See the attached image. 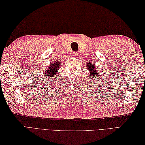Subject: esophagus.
I'll list each match as a JSON object with an SVG mask.
<instances>
[{
  "instance_id": "1",
  "label": "esophagus",
  "mask_w": 145,
  "mask_h": 145,
  "mask_svg": "<svg viewBox=\"0 0 145 145\" xmlns=\"http://www.w3.org/2000/svg\"><path fill=\"white\" fill-rule=\"evenodd\" d=\"M72 55L74 56H76L78 55V54H77V52H72Z\"/></svg>"
}]
</instances>
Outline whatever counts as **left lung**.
<instances>
[{
	"label": "left lung",
	"instance_id": "1",
	"mask_svg": "<svg viewBox=\"0 0 145 145\" xmlns=\"http://www.w3.org/2000/svg\"><path fill=\"white\" fill-rule=\"evenodd\" d=\"M94 64H93V63L91 62L88 63L86 64V67H87L86 68L89 71V73H88L89 76H90L92 78V79L94 80L96 78H97V74H99V72H97L98 69L97 68H95V67L94 65Z\"/></svg>",
	"mask_w": 145,
	"mask_h": 145
}]
</instances>
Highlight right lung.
I'll list each match as a JSON object with an SVG mask.
<instances>
[{
	"label": "right lung",
	"instance_id": "right-lung-1",
	"mask_svg": "<svg viewBox=\"0 0 145 145\" xmlns=\"http://www.w3.org/2000/svg\"><path fill=\"white\" fill-rule=\"evenodd\" d=\"M60 61H56L54 63H51L48 68L45 71V76L47 77L48 78L50 77H54L56 76L58 70L60 67Z\"/></svg>",
	"mask_w": 145,
	"mask_h": 145
}]
</instances>
